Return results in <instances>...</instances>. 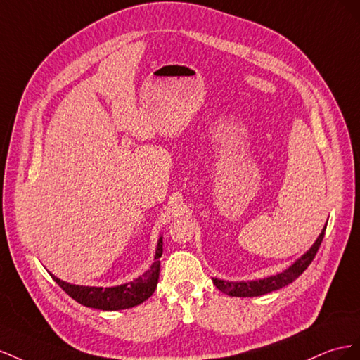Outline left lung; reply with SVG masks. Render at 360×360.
<instances>
[{
    "instance_id": "8db88e82",
    "label": "left lung",
    "mask_w": 360,
    "mask_h": 360,
    "mask_svg": "<svg viewBox=\"0 0 360 360\" xmlns=\"http://www.w3.org/2000/svg\"><path fill=\"white\" fill-rule=\"evenodd\" d=\"M326 226H327V223L324 224V228H323L321 233L318 235L315 243L311 245V249L306 253H303L299 259H297L294 264H291L288 269L283 270L282 273L265 277V279L248 281V282H228V281H221V279H212L214 285L217 286L221 292L228 294L231 297H258V295H264V294H269L271 291L283 288V286L292 283L297 277H299L314 261L315 255H316L318 249H320L321 241L324 238Z\"/></svg>"
}]
</instances>
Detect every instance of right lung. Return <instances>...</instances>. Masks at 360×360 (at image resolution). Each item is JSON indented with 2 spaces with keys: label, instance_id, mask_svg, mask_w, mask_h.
<instances>
[{
  "label": "right lung",
  "instance_id": "add662e5",
  "mask_svg": "<svg viewBox=\"0 0 360 360\" xmlns=\"http://www.w3.org/2000/svg\"><path fill=\"white\" fill-rule=\"evenodd\" d=\"M162 255V235L158 238L155 256H153V264L150 269L143 273L137 279L128 283H122L117 286H108V288H102V286H84V285H74L65 281H60L58 277L51 274V277L61 286L68 295L78 302L79 304L94 307L99 311H122L134 307L153 294L157 288L158 277H160V258Z\"/></svg>",
  "mask_w": 360,
  "mask_h": 360
}]
</instances>
